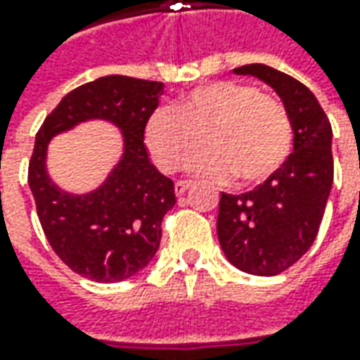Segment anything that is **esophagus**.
<instances>
[{
  "label": "esophagus",
  "mask_w": 360,
  "mask_h": 360,
  "mask_svg": "<svg viewBox=\"0 0 360 360\" xmlns=\"http://www.w3.org/2000/svg\"><path fill=\"white\" fill-rule=\"evenodd\" d=\"M188 188H190V182H188V180H178V182L174 184V192H176V196H182Z\"/></svg>",
  "instance_id": "obj_1"
}]
</instances>
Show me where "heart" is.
<instances>
[{"label": "heart", "instance_id": "1", "mask_svg": "<svg viewBox=\"0 0 360 360\" xmlns=\"http://www.w3.org/2000/svg\"><path fill=\"white\" fill-rule=\"evenodd\" d=\"M150 158L162 172L188 170L212 180L234 178L258 186L283 170L295 144V130L283 102L242 82L198 86L174 105L152 112L144 128Z\"/></svg>", "mask_w": 360, "mask_h": 360}]
</instances>
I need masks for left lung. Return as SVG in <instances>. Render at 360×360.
<instances>
[{
	"label": "left lung",
	"instance_id": "8db88e82",
	"mask_svg": "<svg viewBox=\"0 0 360 360\" xmlns=\"http://www.w3.org/2000/svg\"><path fill=\"white\" fill-rule=\"evenodd\" d=\"M269 84L283 100L295 130L283 170L244 194H224L218 206V240L236 269L274 276L290 269L319 234L333 188V128L304 84L264 63L234 70Z\"/></svg>",
	"mask_w": 360,
	"mask_h": 360
}]
</instances>
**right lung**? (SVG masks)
<instances>
[{"mask_svg":"<svg viewBox=\"0 0 360 360\" xmlns=\"http://www.w3.org/2000/svg\"><path fill=\"white\" fill-rule=\"evenodd\" d=\"M164 94L162 82L104 76L63 96L35 136L27 182L53 252L96 283H120L154 258L162 218L176 204L174 182L148 158L144 128ZM88 119H108L124 134V154L105 184L70 195L45 170L49 140Z\"/></svg>","mask_w":360,"mask_h":360,"instance_id":"obj_1","label":"right lung"}]
</instances>
